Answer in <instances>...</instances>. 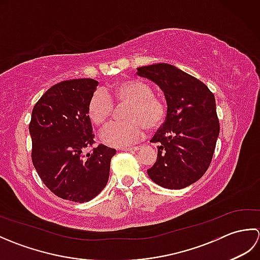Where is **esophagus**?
Here are the masks:
<instances>
[{
    "instance_id": "esophagus-1",
    "label": "esophagus",
    "mask_w": 260,
    "mask_h": 260,
    "mask_svg": "<svg viewBox=\"0 0 260 260\" xmlns=\"http://www.w3.org/2000/svg\"><path fill=\"white\" fill-rule=\"evenodd\" d=\"M121 150L125 151V152H137L141 150V147H125V148H121Z\"/></svg>"
}]
</instances>
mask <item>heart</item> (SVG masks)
<instances>
[{"label":"heart","instance_id":"heart-1","mask_svg":"<svg viewBox=\"0 0 260 260\" xmlns=\"http://www.w3.org/2000/svg\"><path fill=\"white\" fill-rule=\"evenodd\" d=\"M128 104L124 112L126 120L112 121L101 132V140L109 146L125 147L144 136L145 127L156 129L163 124L167 107L162 99L153 95L152 88L139 79L118 82L110 89H97L87 104V114L93 124L103 125L114 110V103Z\"/></svg>","mask_w":260,"mask_h":260}]
</instances>
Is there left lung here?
I'll return each instance as SVG.
<instances>
[{"instance_id": "left-lung-1", "label": "left lung", "mask_w": 260, "mask_h": 260, "mask_svg": "<svg viewBox=\"0 0 260 260\" xmlns=\"http://www.w3.org/2000/svg\"><path fill=\"white\" fill-rule=\"evenodd\" d=\"M137 75L161 88L167 118L151 140L157 158L147 174L170 190L183 189L206 173L213 156L220 125L213 93L202 81L169 63L137 68Z\"/></svg>"}]
</instances>
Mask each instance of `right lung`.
Instances as JSON below:
<instances>
[{
    "mask_svg": "<svg viewBox=\"0 0 260 260\" xmlns=\"http://www.w3.org/2000/svg\"><path fill=\"white\" fill-rule=\"evenodd\" d=\"M97 86L90 78L59 82L43 93L31 115L33 165L49 190L73 202H88L102 192L116 154L101 144L81 155L93 144L87 104Z\"/></svg>",
    "mask_w": 260,
    "mask_h": 260,
    "instance_id": "right-lung-1",
    "label": "right lung"
}]
</instances>
